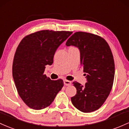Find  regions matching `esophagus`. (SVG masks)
<instances>
[{"instance_id":"obj_1","label":"esophagus","mask_w":129,"mask_h":129,"mask_svg":"<svg viewBox=\"0 0 129 129\" xmlns=\"http://www.w3.org/2000/svg\"><path fill=\"white\" fill-rule=\"evenodd\" d=\"M64 85L66 86H69V85H71V82L69 80H64Z\"/></svg>"}]
</instances>
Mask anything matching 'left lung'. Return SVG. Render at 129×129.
I'll return each mask as SVG.
<instances>
[{"label": "left lung", "mask_w": 129, "mask_h": 129, "mask_svg": "<svg viewBox=\"0 0 129 129\" xmlns=\"http://www.w3.org/2000/svg\"><path fill=\"white\" fill-rule=\"evenodd\" d=\"M66 45L79 49L81 66L87 74L84 86L72 83L77 94L71 98L72 103L83 113L96 111L106 101L113 84L115 62L110 47L103 38L83 31L74 33Z\"/></svg>", "instance_id": "left-lung-1"}]
</instances>
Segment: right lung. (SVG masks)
<instances>
[{"mask_svg":"<svg viewBox=\"0 0 129 129\" xmlns=\"http://www.w3.org/2000/svg\"><path fill=\"white\" fill-rule=\"evenodd\" d=\"M72 33L40 30L20 42L13 59V77L19 95L30 108L38 110L47 107L63 88L62 79L52 80L44 72L46 65L52 64L57 49Z\"/></svg>","mask_w":129,"mask_h":129,"instance_id":"1","label":"right lung"}]
</instances>
